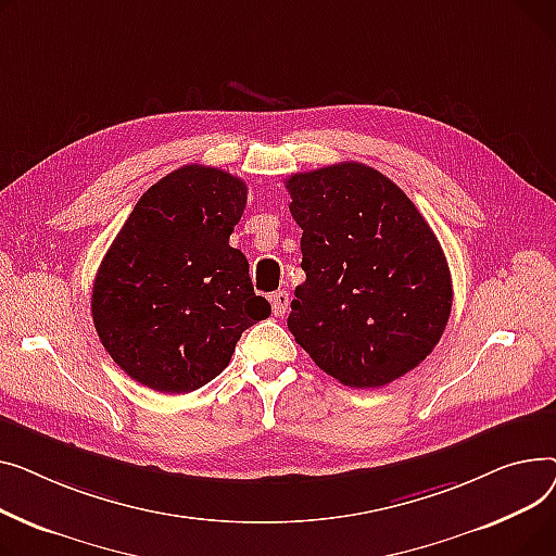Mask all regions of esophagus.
<instances>
[{
  "label": "esophagus",
  "instance_id": "1",
  "mask_svg": "<svg viewBox=\"0 0 556 556\" xmlns=\"http://www.w3.org/2000/svg\"><path fill=\"white\" fill-rule=\"evenodd\" d=\"M269 301H271V309H274V314L276 316H285L287 314V307H289V293L287 291H274L271 296H269Z\"/></svg>",
  "mask_w": 556,
  "mask_h": 556
}]
</instances>
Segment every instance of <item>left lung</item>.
Listing matches in <instances>:
<instances>
[{
    "mask_svg": "<svg viewBox=\"0 0 556 556\" xmlns=\"http://www.w3.org/2000/svg\"><path fill=\"white\" fill-rule=\"evenodd\" d=\"M285 184L307 276L291 301L289 332L343 386L404 377L438 345L453 303L429 222L366 163H334Z\"/></svg>",
    "mask_w": 556,
    "mask_h": 556,
    "instance_id": "obj_1",
    "label": "left lung"
}]
</instances>
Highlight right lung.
I'll return each mask as SVG.
<instances>
[{"instance_id": "1", "label": "right lung", "mask_w": 556, "mask_h": 556, "mask_svg": "<svg viewBox=\"0 0 556 556\" xmlns=\"http://www.w3.org/2000/svg\"><path fill=\"white\" fill-rule=\"evenodd\" d=\"M247 184L184 166L150 186L98 267L91 316L98 339L135 381L192 393L231 362L242 332L271 314L249 263L228 244Z\"/></svg>"}]
</instances>
